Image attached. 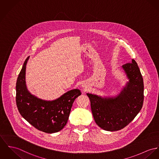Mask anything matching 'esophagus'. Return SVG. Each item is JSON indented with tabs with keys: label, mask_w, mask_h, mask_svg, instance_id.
Instances as JSON below:
<instances>
[{
	"label": "esophagus",
	"mask_w": 159,
	"mask_h": 159,
	"mask_svg": "<svg viewBox=\"0 0 159 159\" xmlns=\"http://www.w3.org/2000/svg\"><path fill=\"white\" fill-rule=\"evenodd\" d=\"M83 86H84V87H85V85H84H84H83Z\"/></svg>",
	"instance_id": "34e87169"
}]
</instances>
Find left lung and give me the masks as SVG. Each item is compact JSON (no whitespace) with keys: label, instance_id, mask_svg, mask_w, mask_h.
I'll use <instances>...</instances> for the list:
<instances>
[{"label":"left lung","instance_id":"1","mask_svg":"<svg viewBox=\"0 0 159 159\" xmlns=\"http://www.w3.org/2000/svg\"><path fill=\"white\" fill-rule=\"evenodd\" d=\"M122 68L129 82L119 96L102 98L87 94L95 122L106 131H116L124 128L134 120L143 106V80L137 63L133 59Z\"/></svg>","mask_w":159,"mask_h":159}]
</instances>
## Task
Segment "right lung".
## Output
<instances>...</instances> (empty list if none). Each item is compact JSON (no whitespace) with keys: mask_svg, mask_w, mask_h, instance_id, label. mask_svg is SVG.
<instances>
[{"mask_svg":"<svg viewBox=\"0 0 159 159\" xmlns=\"http://www.w3.org/2000/svg\"><path fill=\"white\" fill-rule=\"evenodd\" d=\"M26 58L16 82V101L25 119L39 131L54 133L62 129L68 122L74 101L81 95L79 89L71 90L55 100L45 101L30 94L25 84Z\"/></svg>","mask_w":159,"mask_h":159,"instance_id":"add662e5","label":"right lung"}]
</instances>
